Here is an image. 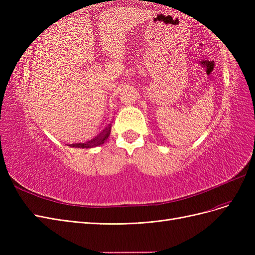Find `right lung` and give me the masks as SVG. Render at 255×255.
Instances as JSON below:
<instances>
[{
	"instance_id": "right-lung-1",
	"label": "right lung",
	"mask_w": 255,
	"mask_h": 255,
	"mask_svg": "<svg viewBox=\"0 0 255 255\" xmlns=\"http://www.w3.org/2000/svg\"><path fill=\"white\" fill-rule=\"evenodd\" d=\"M111 128H112V123H111V125H109V127H107L106 129H104V132H103L102 135H100L99 137L95 138L94 140H91L87 143H74V144H71V145L75 146V148H91V146H98L100 144L104 143L105 139L109 138V136L111 134Z\"/></svg>"
}]
</instances>
